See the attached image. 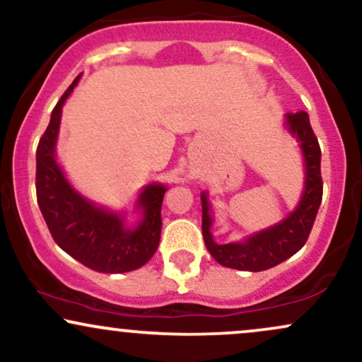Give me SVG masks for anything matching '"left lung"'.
Returning <instances> with one entry per match:
<instances>
[{
	"mask_svg": "<svg viewBox=\"0 0 362 362\" xmlns=\"http://www.w3.org/2000/svg\"><path fill=\"white\" fill-rule=\"evenodd\" d=\"M286 131L298 141L303 155L305 182L300 202L294 211L282 218L279 223L264 230L253 231L240 242L216 243L211 228L214 224V213L207 192L201 194L202 204V236L206 248L218 264L238 271L260 272L276 267L281 262L288 260L308 240L318 207L322 204L323 182L320 173L322 151L317 136L311 129L310 117L305 110L284 115Z\"/></svg>",
	"mask_w": 362,
	"mask_h": 362,
	"instance_id": "1",
	"label": "left lung"
}]
</instances>
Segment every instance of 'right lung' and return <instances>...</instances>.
Returning a JSON list of instances; mask_svg holds the SVG:
<instances>
[{"instance_id":"add662e5","label":"right lung","mask_w":362,"mask_h":362,"mask_svg":"<svg viewBox=\"0 0 362 362\" xmlns=\"http://www.w3.org/2000/svg\"><path fill=\"white\" fill-rule=\"evenodd\" d=\"M78 74L54 107L49 126L37 148V202L54 242L88 269L105 274L131 272L155 255L161 235V204L168 187L160 182L144 185L132 211H114L97 204L73 187L57 161L62 107ZM133 219H128V213Z\"/></svg>"}]
</instances>
